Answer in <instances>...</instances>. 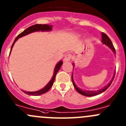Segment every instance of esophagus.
Instances as JSON below:
<instances>
[{"label":"esophagus","mask_w":126,"mask_h":126,"mask_svg":"<svg viewBox=\"0 0 126 126\" xmlns=\"http://www.w3.org/2000/svg\"><path fill=\"white\" fill-rule=\"evenodd\" d=\"M72 55H71V54H68L67 55H65V57H64V60L65 61V62H69V61H70L71 59H72Z\"/></svg>","instance_id":"34e87169"}]
</instances>
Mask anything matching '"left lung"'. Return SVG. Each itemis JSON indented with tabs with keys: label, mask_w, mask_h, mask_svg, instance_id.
<instances>
[{
	"label": "left lung",
	"mask_w": 126,
	"mask_h": 126,
	"mask_svg": "<svg viewBox=\"0 0 126 126\" xmlns=\"http://www.w3.org/2000/svg\"><path fill=\"white\" fill-rule=\"evenodd\" d=\"M102 42L104 43V44H106L107 46H109V47H110V49H111V50L115 52V54H116L115 49V47H114L113 45L112 42H111V41L110 40V39L109 38V36H108L106 34L104 33H102ZM72 65H73V68H74V63L72 64ZM115 74H114L112 80H111V81L110 82V83H109L107 85L105 86V87L101 89V90H97V91H84V90H80V89L76 85V84H75L74 82L73 79H72V77H71V78H72V83H73L74 87H75V88H76V90H77V92L81 94L82 95H83V96H89V97H90V96H96V95L97 94H99L102 93V92L105 91L106 90H107L108 88L110 87L111 83H112L113 80L114 78H115Z\"/></svg>",
	"instance_id": "8db88e82"
}]
</instances>
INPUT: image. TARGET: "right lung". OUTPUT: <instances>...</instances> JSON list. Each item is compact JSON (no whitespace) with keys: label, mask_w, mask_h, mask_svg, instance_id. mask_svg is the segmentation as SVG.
I'll return each mask as SVG.
<instances>
[{"label":"right lung","mask_w":126,"mask_h":126,"mask_svg":"<svg viewBox=\"0 0 126 126\" xmlns=\"http://www.w3.org/2000/svg\"><path fill=\"white\" fill-rule=\"evenodd\" d=\"M52 30V25H49L47 24H35V25H32V26L29 27L27 29H25L24 31L22 32V33L19 34V35H17V37L16 38L14 41L13 43L12 46H11V50H10V52L11 51V49H12L13 46L14 44H15V42L19 38L22 37V36H25V35H28V34L30 33L34 32H37V31H50ZM63 64V62L60 61V62H58L57 64H56L55 69H54V75H53V77L52 78V79L50 80V82L47 83L46 86L45 87L43 88L41 90H39L37 91H34V92H29V91H24V93L27 94L28 95H32V96H39V95L43 94L47 92L49 90H50V88L52 87V86L53 85V83H54V80H55V76L57 73L58 72V71L60 70L61 68V66Z\"/></svg>","instance_id":"add662e5"}]
</instances>
